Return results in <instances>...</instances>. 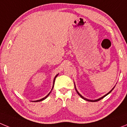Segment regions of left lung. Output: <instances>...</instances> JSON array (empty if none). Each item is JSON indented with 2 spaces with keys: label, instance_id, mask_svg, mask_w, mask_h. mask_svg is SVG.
<instances>
[{
  "label": "left lung",
  "instance_id": "8db88e82",
  "mask_svg": "<svg viewBox=\"0 0 127 127\" xmlns=\"http://www.w3.org/2000/svg\"><path fill=\"white\" fill-rule=\"evenodd\" d=\"M75 88H76V87H75ZM76 92H77V94H78V95H79V96H80V97H81L82 98H83V99H85V100H87V101H89V102H97V101H98V100H101L102 98H104V97H105V96H106V95H108L109 94H110V93L111 92V91H112V90H111V91H110V92H109L108 93V94H106V95H104V96H103V97H101V98H98V99H97V100H89V99H87V98H84V97H83V96H82L81 95H80V94H79V92H77V90L76 89Z\"/></svg>",
  "mask_w": 127,
  "mask_h": 127
}]
</instances>
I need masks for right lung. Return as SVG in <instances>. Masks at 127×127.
<instances>
[{"instance_id": "right-lung-1", "label": "right lung", "mask_w": 127, "mask_h": 127, "mask_svg": "<svg viewBox=\"0 0 127 127\" xmlns=\"http://www.w3.org/2000/svg\"><path fill=\"white\" fill-rule=\"evenodd\" d=\"M57 76H58V75H57V76H55V79H54V83H55V78H56V77H57ZM53 86H54V85H53ZM52 89H53V88H52ZM50 93H51V92H50V93H49V94H48V95H46V97H44V98H42V99H40V100H36V101H35V102H39V101H42V100H44V99H45V98H46L47 97H48V95H50Z\"/></svg>"}]
</instances>
